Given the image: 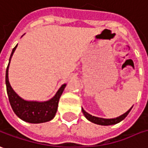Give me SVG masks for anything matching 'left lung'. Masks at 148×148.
Returning a JSON list of instances; mask_svg holds the SVG:
<instances>
[{
    "mask_svg": "<svg viewBox=\"0 0 148 148\" xmlns=\"http://www.w3.org/2000/svg\"><path fill=\"white\" fill-rule=\"evenodd\" d=\"M133 108V106L130 108L129 110L126 112H125L124 114L121 115V116H117L116 118H110V119H107V118H102V117H98V116H92L91 114H89L88 112H87L83 108H82V111L83 115L85 116V117L87 118V120L90 121L91 122L95 123V124L100 125H115L119 123L120 121L122 120H124L125 118L126 117V116L129 114V112H130L131 108Z\"/></svg>",
    "mask_w": 148,
    "mask_h": 148,
    "instance_id": "8db88e82",
    "label": "left lung"
}]
</instances>
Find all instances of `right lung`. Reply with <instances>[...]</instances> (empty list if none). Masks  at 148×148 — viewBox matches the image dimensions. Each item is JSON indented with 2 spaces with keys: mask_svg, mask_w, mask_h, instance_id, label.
<instances>
[{
  "mask_svg": "<svg viewBox=\"0 0 148 148\" xmlns=\"http://www.w3.org/2000/svg\"><path fill=\"white\" fill-rule=\"evenodd\" d=\"M17 46L18 45L12 50L10 57V62L7 66L6 72H5V84H6L7 94H8L11 107L13 108L15 114L18 116L20 119H22L26 122L38 124V123L49 121L53 119V117L56 115L59 99L64 91L66 84L61 85V87L58 89V91H57V93L53 98L46 101L26 100L23 99L22 97H20L12 88L9 81V66H10L12 56L14 53Z\"/></svg>",
  "mask_w": 148,
  "mask_h": 148,
  "instance_id": "obj_1",
  "label": "right lung"
}]
</instances>
